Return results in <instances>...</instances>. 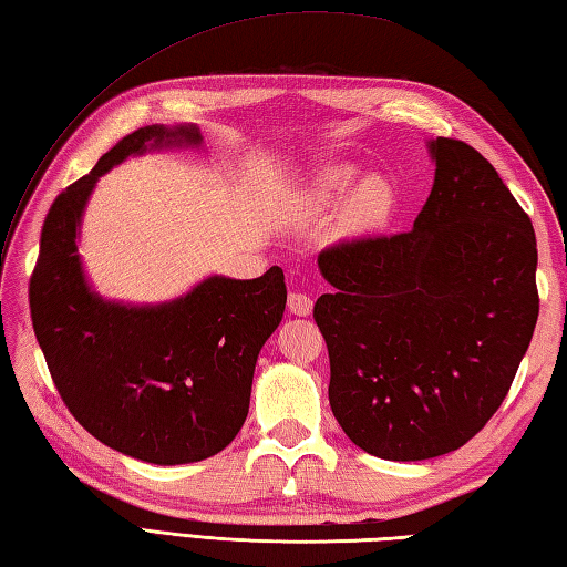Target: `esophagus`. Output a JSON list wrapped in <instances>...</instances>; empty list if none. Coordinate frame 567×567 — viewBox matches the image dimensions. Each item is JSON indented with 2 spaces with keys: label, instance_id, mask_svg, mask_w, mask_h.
Masks as SVG:
<instances>
[{
  "label": "esophagus",
  "instance_id": "obj_1",
  "mask_svg": "<svg viewBox=\"0 0 567 567\" xmlns=\"http://www.w3.org/2000/svg\"><path fill=\"white\" fill-rule=\"evenodd\" d=\"M287 307H290V311L297 317H309L315 302H311V297L307 292L297 290V292H290V297H287Z\"/></svg>",
  "mask_w": 567,
  "mask_h": 567
}]
</instances>
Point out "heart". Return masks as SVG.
<instances>
[{"mask_svg": "<svg viewBox=\"0 0 567 567\" xmlns=\"http://www.w3.org/2000/svg\"><path fill=\"white\" fill-rule=\"evenodd\" d=\"M355 179V171L351 165H331L321 171L315 179V187L309 192V204L323 212L339 204L346 192L351 189ZM394 207V192L388 179L378 175L365 177L358 183L355 189L348 195L343 209L339 214V226L346 234H370L378 231L390 221Z\"/></svg>", "mask_w": 567, "mask_h": 567, "instance_id": "heart-1", "label": "heart"}]
</instances>
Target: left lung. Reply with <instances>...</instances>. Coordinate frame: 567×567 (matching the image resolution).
Returning a JSON list of instances; mask_svg holds the SVG:
<instances>
[{
    "label": "left lung",
    "instance_id": "left-lung-1",
    "mask_svg": "<svg viewBox=\"0 0 567 567\" xmlns=\"http://www.w3.org/2000/svg\"><path fill=\"white\" fill-rule=\"evenodd\" d=\"M429 148L436 177L412 231L319 252L336 287L315 305L331 412L384 461H426L483 431L538 319L528 214L473 146L439 136Z\"/></svg>",
    "mask_w": 567,
    "mask_h": 567
}]
</instances>
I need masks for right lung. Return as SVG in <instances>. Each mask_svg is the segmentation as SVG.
Returning a JSON list of instances; mask_svg holds the SVG:
<instances>
[{
	"instance_id": "1",
	"label": "right lung",
	"mask_w": 567,
	"mask_h": 567,
	"mask_svg": "<svg viewBox=\"0 0 567 567\" xmlns=\"http://www.w3.org/2000/svg\"><path fill=\"white\" fill-rule=\"evenodd\" d=\"M199 141L195 126L158 124L118 141L51 204L29 282L35 341L70 414L110 449L155 465L197 463L236 439L258 353L285 315L282 268L256 280L209 277L171 305L124 307L84 282L75 238L110 167Z\"/></svg>"
}]
</instances>
